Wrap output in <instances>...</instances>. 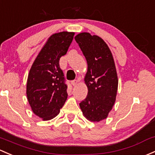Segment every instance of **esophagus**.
<instances>
[{
  "instance_id": "obj_1",
  "label": "esophagus",
  "mask_w": 155,
  "mask_h": 155,
  "mask_svg": "<svg viewBox=\"0 0 155 155\" xmlns=\"http://www.w3.org/2000/svg\"><path fill=\"white\" fill-rule=\"evenodd\" d=\"M78 82H79V81H78L77 79H75V80H73V81H72V82H71V84H72L73 86H76V84H77Z\"/></svg>"
}]
</instances>
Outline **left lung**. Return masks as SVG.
Wrapping results in <instances>:
<instances>
[{
    "instance_id": "left-lung-1",
    "label": "left lung",
    "mask_w": 155,
    "mask_h": 155,
    "mask_svg": "<svg viewBox=\"0 0 155 155\" xmlns=\"http://www.w3.org/2000/svg\"><path fill=\"white\" fill-rule=\"evenodd\" d=\"M87 63L84 82L88 92L79 103L88 120L99 122L106 119L116 100L118 79L113 56L100 37L82 32L75 37Z\"/></svg>"
}]
</instances>
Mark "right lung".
Segmentation results:
<instances>
[{"instance_id": "add662e5", "label": "right lung", "mask_w": 155, "mask_h": 155, "mask_svg": "<svg viewBox=\"0 0 155 155\" xmlns=\"http://www.w3.org/2000/svg\"><path fill=\"white\" fill-rule=\"evenodd\" d=\"M74 32L52 35L32 64L28 75L27 96L32 110L44 120L57 116L68 98L59 59L68 52Z\"/></svg>"}]
</instances>
